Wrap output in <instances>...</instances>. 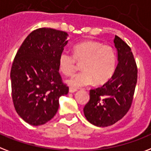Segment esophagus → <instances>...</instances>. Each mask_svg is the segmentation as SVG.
I'll list each match as a JSON object with an SVG mask.
<instances>
[{
  "label": "esophagus",
  "mask_w": 151,
  "mask_h": 151,
  "mask_svg": "<svg viewBox=\"0 0 151 151\" xmlns=\"http://www.w3.org/2000/svg\"><path fill=\"white\" fill-rule=\"evenodd\" d=\"M77 91H78V89H77V88H71V87H70L69 88V92H70V93H74V92H76Z\"/></svg>",
  "instance_id": "obj_1"
}]
</instances>
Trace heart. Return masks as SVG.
Masks as SVG:
<instances>
[{
  "label": "heart",
  "instance_id": "obj_1",
  "mask_svg": "<svg viewBox=\"0 0 151 151\" xmlns=\"http://www.w3.org/2000/svg\"><path fill=\"white\" fill-rule=\"evenodd\" d=\"M78 63H82L83 71L73 74L67 80L70 86L81 88L89 85L93 81L95 84H102L111 78L115 71L116 52L109 45L88 40L73 46V55L63 52L59 56V67L66 75L74 71Z\"/></svg>",
  "mask_w": 151,
  "mask_h": 151
}]
</instances>
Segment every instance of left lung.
<instances>
[{
	"label": "left lung",
	"mask_w": 151,
	"mask_h": 151,
	"mask_svg": "<svg viewBox=\"0 0 151 151\" xmlns=\"http://www.w3.org/2000/svg\"><path fill=\"white\" fill-rule=\"evenodd\" d=\"M113 42L118 57L115 72L103 86L90 90V100L84 108L87 120L99 127L113 125L127 113L137 81V67L130 47L117 35Z\"/></svg>",
	"instance_id": "1"
}]
</instances>
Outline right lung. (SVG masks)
<instances>
[{"instance_id": "add662e5", "label": "right lung", "mask_w": 151, "mask_h": 151, "mask_svg": "<svg viewBox=\"0 0 151 151\" xmlns=\"http://www.w3.org/2000/svg\"><path fill=\"white\" fill-rule=\"evenodd\" d=\"M68 34L41 28L32 32L16 53L11 70L12 100L24 122L40 126L59 109V99L69 88L59 73V56L68 42Z\"/></svg>"}]
</instances>
